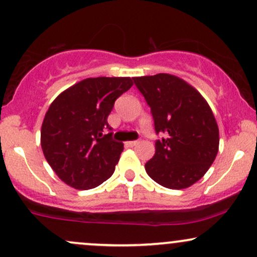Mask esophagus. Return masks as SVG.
Wrapping results in <instances>:
<instances>
[{"label": "esophagus", "instance_id": "obj_1", "mask_svg": "<svg viewBox=\"0 0 257 257\" xmlns=\"http://www.w3.org/2000/svg\"><path fill=\"white\" fill-rule=\"evenodd\" d=\"M138 143V141H130V142H126L125 146L128 147V148H132V147H135L136 144Z\"/></svg>", "mask_w": 257, "mask_h": 257}]
</instances>
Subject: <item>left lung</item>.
Returning <instances> with one entry per match:
<instances>
[{
	"mask_svg": "<svg viewBox=\"0 0 257 257\" xmlns=\"http://www.w3.org/2000/svg\"><path fill=\"white\" fill-rule=\"evenodd\" d=\"M151 108L155 154L146 171L157 183L182 189L200 180L218 152V127L206 100L186 81L169 74L134 77Z\"/></svg>",
	"mask_w": 257,
	"mask_h": 257,
	"instance_id": "obj_1",
	"label": "left lung"
}]
</instances>
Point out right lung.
I'll use <instances>...</instances> for the list:
<instances>
[{
  "label": "right lung",
  "instance_id": "1",
  "mask_svg": "<svg viewBox=\"0 0 257 257\" xmlns=\"http://www.w3.org/2000/svg\"><path fill=\"white\" fill-rule=\"evenodd\" d=\"M132 85L130 77L86 79L53 100L42 123L41 147L63 182L91 189L114 174L123 144L113 140L108 116Z\"/></svg>",
  "mask_w": 257,
  "mask_h": 257
}]
</instances>
